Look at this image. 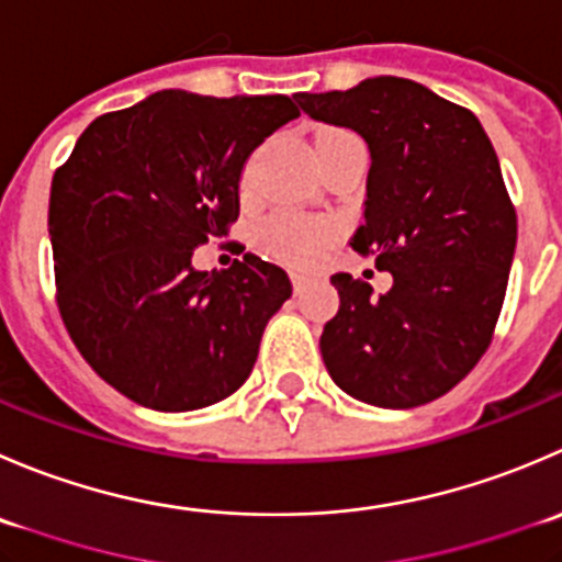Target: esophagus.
I'll list each match as a JSON object with an SVG mask.
<instances>
[{"mask_svg": "<svg viewBox=\"0 0 562 562\" xmlns=\"http://www.w3.org/2000/svg\"><path fill=\"white\" fill-rule=\"evenodd\" d=\"M291 282H293V293H302V291H304V285H307V277H304V274H296V271H293V274H291Z\"/></svg>", "mask_w": 562, "mask_h": 562, "instance_id": "obj_1", "label": "esophagus"}]
</instances>
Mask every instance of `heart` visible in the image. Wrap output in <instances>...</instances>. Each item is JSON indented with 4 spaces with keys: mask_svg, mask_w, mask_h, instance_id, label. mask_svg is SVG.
<instances>
[{
    "mask_svg": "<svg viewBox=\"0 0 562 562\" xmlns=\"http://www.w3.org/2000/svg\"><path fill=\"white\" fill-rule=\"evenodd\" d=\"M331 238H335V227L329 222L291 214L274 216L260 233L266 252L291 266H313Z\"/></svg>",
    "mask_w": 562,
    "mask_h": 562,
    "instance_id": "1",
    "label": "heart"
}]
</instances>
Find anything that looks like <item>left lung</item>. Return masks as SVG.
<instances>
[{
    "instance_id": "1",
    "label": "left lung",
    "mask_w": 562,
    "mask_h": 562,
    "mask_svg": "<svg viewBox=\"0 0 562 562\" xmlns=\"http://www.w3.org/2000/svg\"><path fill=\"white\" fill-rule=\"evenodd\" d=\"M293 98L368 145L362 225L348 244L392 274L379 296L351 274L331 277L340 310L321 335L326 370L370 406L437 401L483 357L508 288L516 211L497 154L470 109L412 79Z\"/></svg>"
}]
</instances>
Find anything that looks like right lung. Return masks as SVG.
<instances>
[{
	"label": "right lung",
	"instance_id": "1",
	"mask_svg": "<svg viewBox=\"0 0 562 562\" xmlns=\"http://www.w3.org/2000/svg\"><path fill=\"white\" fill-rule=\"evenodd\" d=\"M293 117L285 95L161 90L92 120L54 172L59 313L87 364L128 401L194 412L252 373L291 280L258 255L211 274L192 255L238 220L247 159Z\"/></svg>",
	"mask_w": 562,
	"mask_h": 562
}]
</instances>
